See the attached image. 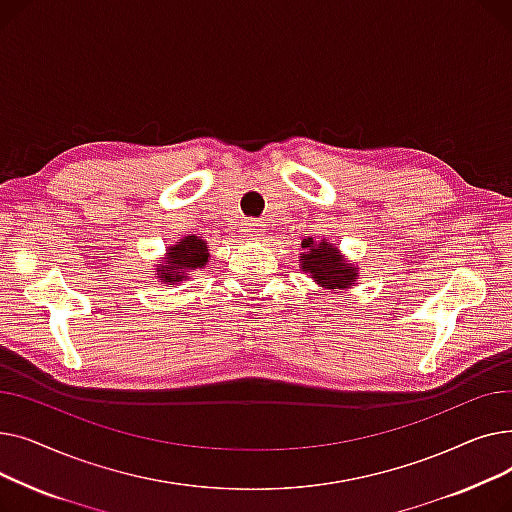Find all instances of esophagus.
<instances>
[{
    "mask_svg": "<svg viewBox=\"0 0 512 512\" xmlns=\"http://www.w3.org/2000/svg\"><path fill=\"white\" fill-rule=\"evenodd\" d=\"M242 234L249 236V238H257V236H261V224H257L255 220L245 222V224H242Z\"/></svg>",
    "mask_w": 512,
    "mask_h": 512,
    "instance_id": "1",
    "label": "esophagus"
}]
</instances>
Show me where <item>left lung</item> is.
<instances>
[{
    "label": "left lung",
    "instance_id": "obj_1",
    "mask_svg": "<svg viewBox=\"0 0 512 512\" xmlns=\"http://www.w3.org/2000/svg\"><path fill=\"white\" fill-rule=\"evenodd\" d=\"M303 249H309L301 259L303 272H309L321 286L348 288L357 280L355 267L351 270L348 263H344L336 253V247L328 245V242L315 245L311 238H307L303 240Z\"/></svg>",
    "mask_w": 512,
    "mask_h": 512
}]
</instances>
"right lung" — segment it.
Listing matches in <instances>:
<instances>
[{"label": "right lung", "mask_w": 512, "mask_h": 512, "mask_svg": "<svg viewBox=\"0 0 512 512\" xmlns=\"http://www.w3.org/2000/svg\"><path fill=\"white\" fill-rule=\"evenodd\" d=\"M168 265H159V278L164 282H180L188 274V270H197V267H205L209 249L207 242L199 236H184L178 245L168 249Z\"/></svg>", "instance_id": "add662e5"}]
</instances>
